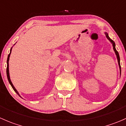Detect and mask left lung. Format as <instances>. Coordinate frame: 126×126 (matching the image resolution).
Returning a JSON list of instances; mask_svg holds the SVG:
<instances>
[{
    "label": "left lung",
    "instance_id": "obj_1",
    "mask_svg": "<svg viewBox=\"0 0 126 126\" xmlns=\"http://www.w3.org/2000/svg\"><path fill=\"white\" fill-rule=\"evenodd\" d=\"M105 35H106V37H107V38L108 39V40H109L111 42V43L112 44V45H113V50H114V52H115L116 53V57H117V59H118V64H119V69H120V74H121V65H120V58H119V53L118 52V51L116 50V49L115 48V43H114V41H113L112 39H111L110 38V37L108 36V34L107 32H105Z\"/></svg>",
    "mask_w": 126,
    "mask_h": 126
}]
</instances>
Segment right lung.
Here are the masks:
<instances>
[{
    "label": "right lung",
    "instance_id": "obj_1",
    "mask_svg": "<svg viewBox=\"0 0 126 126\" xmlns=\"http://www.w3.org/2000/svg\"><path fill=\"white\" fill-rule=\"evenodd\" d=\"M12 48H11V49H10V53L9 54H8V58H7V78H8V82H9V83H10V84L11 86L12 87V88H13V90H15V92L17 94H18V95H19V97H20V95H19V93H18V92L17 91L16 89L15 88V87L13 86V84H12V81H11V80H10V74H9V68H8V66H9V64H8V61H9V58H10V53H11V51H12Z\"/></svg>",
    "mask_w": 126,
    "mask_h": 126
}]
</instances>
